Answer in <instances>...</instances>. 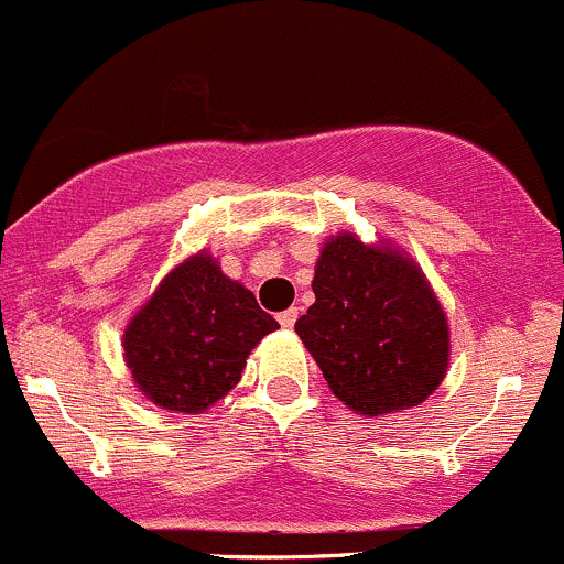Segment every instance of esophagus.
<instances>
[{
  "label": "esophagus",
  "mask_w": 564,
  "mask_h": 564,
  "mask_svg": "<svg viewBox=\"0 0 564 564\" xmlns=\"http://www.w3.org/2000/svg\"><path fill=\"white\" fill-rule=\"evenodd\" d=\"M280 326L282 328H293L295 326V321H299V310H295V306H290V310H284V312H280Z\"/></svg>",
  "instance_id": "esophagus-1"
}]
</instances>
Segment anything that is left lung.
I'll return each mask as SVG.
<instances>
[{"mask_svg":"<svg viewBox=\"0 0 564 564\" xmlns=\"http://www.w3.org/2000/svg\"><path fill=\"white\" fill-rule=\"evenodd\" d=\"M295 334L332 392L365 416L420 405L449 361L444 310L411 260L337 236L317 260Z\"/></svg>","mask_w":564,"mask_h":564,"instance_id":"obj_1","label":"left lung"}]
</instances>
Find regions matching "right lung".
I'll return each instance as SVG.
<instances>
[{
    "instance_id": "obj_1",
    "label": "right lung",
    "mask_w": 564,
    "mask_h": 564,
    "mask_svg": "<svg viewBox=\"0 0 564 564\" xmlns=\"http://www.w3.org/2000/svg\"><path fill=\"white\" fill-rule=\"evenodd\" d=\"M280 323L252 290L227 280L208 254L177 265L126 328L133 381L153 403L199 414L225 398L247 356Z\"/></svg>"
}]
</instances>
